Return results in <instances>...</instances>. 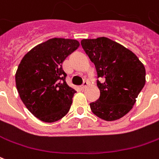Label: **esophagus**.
Instances as JSON below:
<instances>
[{"label": "esophagus", "mask_w": 159, "mask_h": 159, "mask_svg": "<svg viewBox=\"0 0 159 159\" xmlns=\"http://www.w3.org/2000/svg\"><path fill=\"white\" fill-rule=\"evenodd\" d=\"M88 84H89V83H88L87 81H84V82L83 83V84L81 85V88H82L83 89H86V88H87Z\"/></svg>", "instance_id": "34e87169"}]
</instances>
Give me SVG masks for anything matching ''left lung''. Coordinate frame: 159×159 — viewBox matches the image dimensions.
<instances>
[{"instance_id":"left-lung-1","label":"left lung","mask_w":159,"mask_h":159,"mask_svg":"<svg viewBox=\"0 0 159 159\" xmlns=\"http://www.w3.org/2000/svg\"><path fill=\"white\" fill-rule=\"evenodd\" d=\"M81 45L97 75L100 97L89 104L93 114L107 121L121 118L145 86V66L134 52L107 38L83 39Z\"/></svg>"}]
</instances>
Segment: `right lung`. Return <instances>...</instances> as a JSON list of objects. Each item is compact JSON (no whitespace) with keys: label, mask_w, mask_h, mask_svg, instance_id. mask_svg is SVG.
Listing matches in <instances>:
<instances>
[{"label":"right lung","mask_w":159,"mask_h":159,"mask_svg":"<svg viewBox=\"0 0 159 159\" xmlns=\"http://www.w3.org/2000/svg\"><path fill=\"white\" fill-rule=\"evenodd\" d=\"M79 45L75 39H51L33 47L18 66L15 83L20 97L42 121H57L70 108L76 90L65 82L62 64Z\"/></svg>","instance_id":"obj_1"}]
</instances>
